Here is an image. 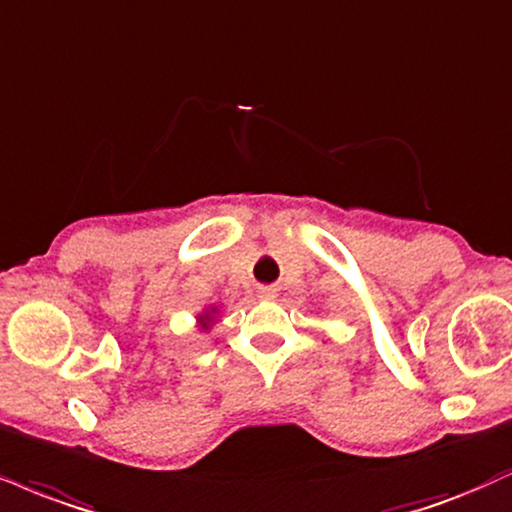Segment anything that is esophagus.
I'll use <instances>...</instances> for the list:
<instances>
[{
    "instance_id": "1",
    "label": "esophagus",
    "mask_w": 512,
    "mask_h": 512,
    "mask_svg": "<svg viewBox=\"0 0 512 512\" xmlns=\"http://www.w3.org/2000/svg\"><path fill=\"white\" fill-rule=\"evenodd\" d=\"M257 295H260L262 300H274V298H276V288H272V286H262L260 291H257Z\"/></svg>"
}]
</instances>
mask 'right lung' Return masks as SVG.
Listing matches in <instances>:
<instances>
[{"label":"right lung","instance_id":"obj_1","mask_svg":"<svg viewBox=\"0 0 512 512\" xmlns=\"http://www.w3.org/2000/svg\"><path fill=\"white\" fill-rule=\"evenodd\" d=\"M217 312H219V307H207L202 315H197V326H200V331L212 329V324L217 322Z\"/></svg>","mask_w":512,"mask_h":512}]
</instances>
